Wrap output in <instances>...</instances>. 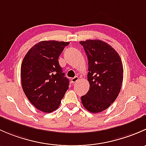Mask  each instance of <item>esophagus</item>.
<instances>
[{
  "mask_svg": "<svg viewBox=\"0 0 146 146\" xmlns=\"http://www.w3.org/2000/svg\"><path fill=\"white\" fill-rule=\"evenodd\" d=\"M78 80H79V77H78L77 76H74V77L72 78V79H71V82H72V83H75V82H77Z\"/></svg>",
  "mask_w": 146,
  "mask_h": 146,
  "instance_id": "1",
  "label": "esophagus"
}]
</instances>
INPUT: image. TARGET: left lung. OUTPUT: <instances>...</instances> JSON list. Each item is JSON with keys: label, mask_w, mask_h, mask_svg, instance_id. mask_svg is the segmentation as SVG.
Listing matches in <instances>:
<instances>
[{"label": "left lung", "mask_w": 146, "mask_h": 146, "mask_svg": "<svg viewBox=\"0 0 146 146\" xmlns=\"http://www.w3.org/2000/svg\"><path fill=\"white\" fill-rule=\"evenodd\" d=\"M88 60L90 88L81 97L84 108L93 113L108 109L117 98L123 81L122 62L116 50L100 40L80 41Z\"/></svg>", "instance_id": "8db88e82"}]
</instances>
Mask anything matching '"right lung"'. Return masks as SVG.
Instances as JSON below:
<instances>
[{
    "label": "right lung",
    "mask_w": 146,
    "mask_h": 146,
    "mask_svg": "<svg viewBox=\"0 0 146 146\" xmlns=\"http://www.w3.org/2000/svg\"><path fill=\"white\" fill-rule=\"evenodd\" d=\"M69 42L43 40L34 45L21 65L22 88L31 104L43 112L58 109L69 88L58 58Z\"/></svg>",
    "instance_id": "1"
}]
</instances>
